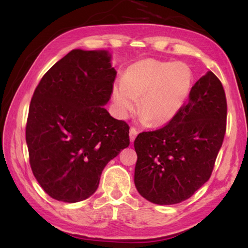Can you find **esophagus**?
Instances as JSON below:
<instances>
[{
    "mask_svg": "<svg viewBox=\"0 0 248 248\" xmlns=\"http://www.w3.org/2000/svg\"><path fill=\"white\" fill-rule=\"evenodd\" d=\"M138 136V131L136 128H130V132H129V138H130V142H134V140H136V138Z\"/></svg>",
    "mask_w": 248,
    "mask_h": 248,
    "instance_id": "esophagus-1",
    "label": "esophagus"
}]
</instances>
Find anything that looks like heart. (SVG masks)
Returning <instances> with one entry per match:
<instances>
[{
  "label": "heart",
  "instance_id": "1",
  "mask_svg": "<svg viewBox=\"0 0 248 248\" xmlns=\"http://www.w3.org/2000/svg\"><path fill=\"white\" fill-rule=\"evenodd\" d=\"M194 85V72L185 62L144 59L125 70L115 84L111 97L115 110L125 118L136 110L151 125H164L177 116Z\"/></svg>",
  "mask_w": 248,
  "mask_h": 248
}]
</instances>
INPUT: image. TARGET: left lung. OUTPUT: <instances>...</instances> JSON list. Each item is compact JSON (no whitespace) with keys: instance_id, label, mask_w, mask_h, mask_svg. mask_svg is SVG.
<instances>
[{"instance_id":"8db88e82","label":"left lung","mask_w":248,"mask_h":248,"mask_svg":"<svg viewBox=\"0 0 248 248\" xmlns=\"http://www.w3.org/2000/svg\"><path fill=\"white\" fill-rule=\"evenodd\" d=\"M226 128L223 86L208 71L192 86L179 114L134 140V185L155 204H175L195 194L211 176Z\"/></svg>"}]
</instances>
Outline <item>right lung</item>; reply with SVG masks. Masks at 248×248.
Returning <instances> with one entry per match:
<instances>
[{"label":"right lung","mask_w":248,"mask_h":248,"mask_svg":"<svg viewBox=\"0 0 248 248\" xmlns=\"http://www.w3.org/2000/svg\"><path fill=\"white\" fill-rule=\"evenodd\" d=\"M116 74L107 50L74 49L36 87L26 143L33 176L51 198H89L105 166L129 146V125L104 107Z\"/></svg>","instance_id":"1"}]
</instances>
